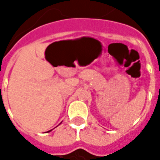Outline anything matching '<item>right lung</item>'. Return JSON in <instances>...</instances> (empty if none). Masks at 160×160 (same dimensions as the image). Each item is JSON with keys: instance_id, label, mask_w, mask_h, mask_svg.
Masks as SVG:
<instances>
[{"instance_id": "right-lung-1", "label": "right lung", "mask_w": 160, "mask_h": 160, "mask_svg": "<svg viewBox=\"0 0 160 160\" xmlns=\"http://www.w3.org/2000/svg\"><path fill=\"white\" fill-rule=\"evenodd\" d=\"M50 131H51V130H49V131H48V132H50Z\"/></svg>"}]
</instances>
